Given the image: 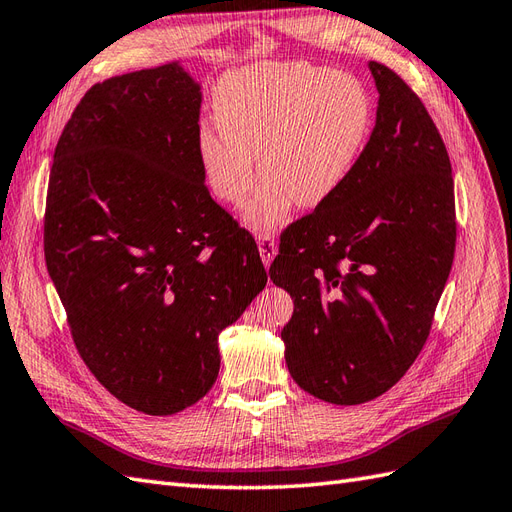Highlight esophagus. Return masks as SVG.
<instances>
[{
	"mask_svg": "<svg viewBox=\"0 0 512 512\" xmlns=\"http://www.w3.org/2000/svg\"><path fill=\"white\" fill-rule=\"evenodd\" d=\"M256 243H258V252H260V258H263L265 267L271 265L273 256L278 254V245H276V239H273L271 234H258L256 236Z\"/></svg>",
	"mask_w": 512,
	"mask_h": 512,
	"instance_id": "34e87169",
	"label": "esophagus"
}]
</instances>
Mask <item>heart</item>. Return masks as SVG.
Listing matches in <instances>:
<instances>
[{
    "instance_id": "b5f03b06",
    "label": "heart",
    "mask_w": 512,
    "mask_h": 512,
    "mask_svg": "<svg viewBox=\"0 0 512 512\" xmlns=\"http://www.w3.org/2000/svg\"><path fill=\"white\" fill-rule=\"evenodd\" d=\"M217 128L197 132L204 178L223 204L245 210L256 232L278 228L297 202L315 208L350 180L371 132L369 93L350 73L308 62H263L230 73L215 89Z\"/></svg>"
}]
</instances>
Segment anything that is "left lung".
<instances>
[{
    "label": "left lung",
    "instance_id": "left-lung-1",
    "mask_svg": "<svg viewBox=\"0 0 512 512\" xmlns=\"http://www.w3.org/2000/svg\"><path fill=\"white\" fill-rule=\"evenodd\" d=\"M376 126L341 191L280 236L293 380L323 402L376 400L415 363L454 263V180L417 93L380 62Z\"/></svg>",
    "mask_w": 512,
    "mask_h": 512
}]
</instances>
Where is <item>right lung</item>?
Listing matches in <instances>:
<instances>
[{
  "label": "right lung",
  "instance_id": "right-lung-1",
  "mask_svg": "<svg viewBox=\"0 0 512 512\" xmlns=\"http://www.w3.org/2000/svg\"><path fill=\"white\" fill-rule=\"evenodd\" d=\"M202 89L169 62L91 86L49 173L45 263L86 367L173 415L219 376V332L265 289L256 241L206 189Z\"/></svg>",
  "mask_w": 512,
  "mask_h": 512
}]
</instances>
